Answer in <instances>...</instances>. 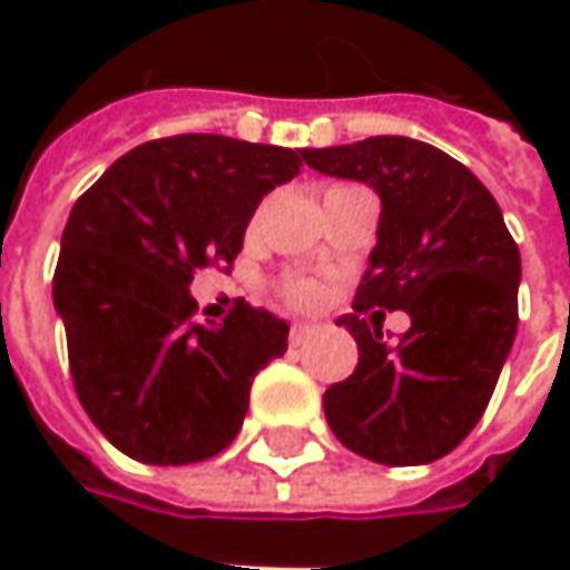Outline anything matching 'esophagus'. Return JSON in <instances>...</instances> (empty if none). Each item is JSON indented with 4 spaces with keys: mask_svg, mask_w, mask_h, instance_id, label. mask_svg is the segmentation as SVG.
I'll list each match as a JSON object with an SVG mask.
<instances>
[{
    "mask_svg": "<svg viewBox=\"0 0 570 570\" xmlns=\"http://www.w3.org/2000/svg\"><path fill=\"white\" fill-rule=\"evenodd\" d=\"M314 333H317V326H311V323H293V326H289V345H305Z\"/></svg>",
    "mask_w": 570,
    "mask_h": 570,
    "instance_id": "34e87169",
    "label": "esophagus"
}]
</instances>
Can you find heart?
Segmentation results:
<instances>
[{
	"label": "heart",
	"instance_id": "1",
	"mask_svg": "<svg viewBox=\"0 0 570 570\" xmlns=\"http://www.w3.org/2000/svg\"><path fill=\"white\" fill-rule=\"evenodd\" d=\"M281 298H284L286 305H293V308H314V305H321L323 289L321 284H314L308 277H284Z\"/></svg>",
	"mask_w": 570,
	"mask_h": 570
}]
</instances>
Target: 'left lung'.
Instances as JSON below:
<instances>
[{
    "instance_id": "left-lung-1",
    "label": "left lung",
    "mask_w": 570,
    "mask_h": 570,
    "mask_svg": "<svg viewBox=\"0 0 570 570\" xmlns=\"http://www.w3.org/2000/svg\"><path fill=\"white\" fill-rule=\"evenodd\" d=\"M302 158L382 198L354 314L335 321L357 338V370L323 394L326 421L370 461L430 464L464 442L494 394L519 323V247L489 188L428 142L370 137ZM372 307L406 309L410 333L384 343L362 317Z\"/></svg>"
}]
</instances>
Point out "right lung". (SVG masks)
<instances>
[{
    "mask_svg": "<svg viewBox=\"0 0 570 570\" xmlns=\"http://www.w3.org/2000/svg\"><path fill=\"white\" fill-rule=\"evenodd\" d=\"M298 167L302 149L179 134L121 155L76 200L55 308L79 403L118 452L179 466L232 445L289 326L244 298L198 323L188 284L232 268L259 200Z\"/></svg>",
    "mask_w": 570,
    "mask_h": 570,
    "instance_id": "right-lung-1",
    "label": "right lung"
}]
</instances>
